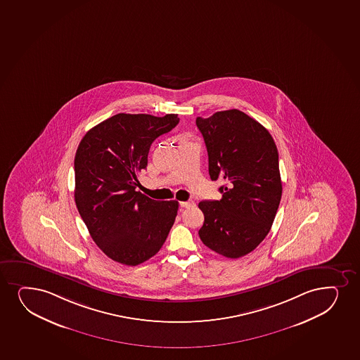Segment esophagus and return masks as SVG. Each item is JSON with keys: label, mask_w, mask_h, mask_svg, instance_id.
Wrapping results in <instances>:
<instances>
[{"label": "esophagus", "mask_w": 360, "mask_h": 360, "mask_svg": "<svg viewBox=\"0 0 360 360\" xmlns=\"http://www.w3.org/2000/svg\"><path fill=\"white\" fill-rule=\"evenodd\" d=\"M179 205H181V207L191 208L194 207L195 202L194 201H182V202H179Z\"/></svg>", "instance_id": "obj_1"}]
</instances>
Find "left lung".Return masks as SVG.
<instances>
[{
    "instance_id": "8db88e82",
    "label": "left lung",
    "mask_w": 360,
    "mask_h": 360,
    "mask_svg": "<svg viewBox=\"0 0 360 360\" xmlns=\"http://www.w3.org/2000/svg\"><path fill=\"white\" fill-rule=\"evenodd\" d=\"M212 181L224 179L220 200L199 203L203 245L226 258L255 250L270 231L282 196L278 152L262 124L238 110L196 118Z\"/></svg>"
}]
</instances>
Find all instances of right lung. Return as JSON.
Instances as JSON below:
<instances>
[{
  "label": "right lung",
  "instance_id": "add662e5",
  "mask_svg": "<svg viewBox=\"0 0 360 360\" xmlns=\"http://www.w3.org/2000/svg\"><path fill=\"white\" fill-rule=\"evenodd\" d=\"M177 115L119 113L90 129L75 157V201L90 236L108 258L129 266L160 250L177 216V201H157L136 191L159 136Z\"/></svg>",
  "mask_w": 360,
  "mask_h": 360
}]
</instances>
